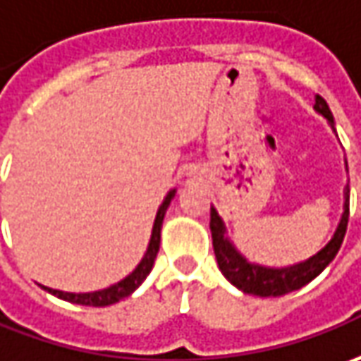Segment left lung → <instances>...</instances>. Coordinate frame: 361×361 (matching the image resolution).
Instances as JSON below:
<instances>
[{
	"label": "left lung",
	"instance_id": "8db88e82",
	"mask_svg": "<svg viewBox=\"0 0 361 361\" xmlns=\"http://www.w3.org/2000/svg\"><path fill=\"white\" fill-rule=\"evenodd\" d=\"M316 109L329 119V123H334L328 102L322 95H316ZM348 218H350V190L345 192V209H343L342 221H340L338 230L334 233L331 242L322 252H317L314 257H310L307 262L286 267V269H269V267L247 264L242 255L228 243V240L224 238V224H221V219H219L214 207H212V214H209V230H212L214 252H216L219 269L235 288H240L245 293H254V295H264V298L274 295V298H278V295L304 288L305 283H310L316 276H319L326 269V266L336 257V254L342 247L343 235H345V230H348Z\"/></svg>",
	"mask_w": 361,
	"mask_h": 361
}]
</instances>
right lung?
<instances>
[{
	"label": "right lung",
	"mask_w": 361,
	"mask_h": 361,
	"mask_svg": "<svg viewBox=\"0 0 361 361\" xmlns=\"http://www.w3.org/2000/svg\"><path fill=\"white\" fill-rule=\"evenodd\" d=\"M173 195H176V190H171V192L166 195L164 204L159 205V209H157V216H156V224H154V231H152V240H149V247H147V252H145V255H143V259L140 262V266L135 267L126 280L118 281L116 286H111V288H107V290H102V292H94V293H68V292H59V290H51V288H44V290H47L49 293H54V295H57V298H61V300H66V302H71V304L95 305V307L111 305V304H116V302H119V300H123V298H128V295H130V293L133 292V290H135V288H137V286H140L147 276H149V271H152V267H154L157 250H159V231H161V221H164L166 209H168V205Z\"/></svg>",
	"instance_id": "right-lung-1"
}]
</instances>
